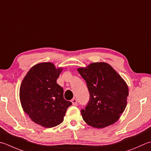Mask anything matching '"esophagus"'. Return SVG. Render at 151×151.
I'll use <instances>...</instances> for the list:
<instances>
[{
    "mask_svg": "<svg viewBox=\"0 0 151 151\" xmlns=\"http://www.w3.org/2000/svg\"><path fill=\"white\" fill-rule=\"evenodd\" d=\"M71 102H72V104L74 106H76L77 105V100H76V98H73L71 100Z\"/></svg>",
    "mask_w": 151,
    "mask_h": 151,
    "instance_id": "obj_1",
    "label": "esophagus"
}]
</instances>
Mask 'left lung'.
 <instances>
[{"instance_id": "8db88e82", "label": "left lung", "mask_w": 151, "mask_h": 151, "mask_svg": "<svg viewBox=\"0 0 151 151\" xmlns=\"http://www.w3.org/2000/svg\"><path fill=\"white\" fill-rule=\"evenodd\" d=\"M87 84L90 100L82 109V119L96 128L115 123L125 110L128 88L124 79L110 65L104 62L78 68Z\"/></svg>"}]
</instances>
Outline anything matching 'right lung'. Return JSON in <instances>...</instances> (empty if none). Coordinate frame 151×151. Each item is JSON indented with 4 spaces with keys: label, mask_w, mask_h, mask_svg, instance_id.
I'll list each match as a JSON object with an SVG mask.
<instances>
[{
    "label": "right lung",
    "mask_w": 151,
    "mask_h": 151,
    "mask_svg": "<svg viewBox=\"0 0 151 151\" xmlns=\"http://www.w3.org/2000/svg\"><path fill=\"white\" fill-rule=\"evenodd\" d=\"M63 69L50 62L35 65L21 84L19 98L23 111L34 122L53 128L63 121L72 103L63 98V89L57 84Z\"/></svg>",
    "instance_id": "add662e5"
}]
</instances>
